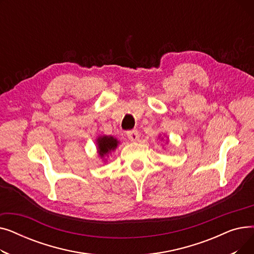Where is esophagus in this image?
Wrapping results in <instances>:
<instances>
[{
  "instance_id": "1",
  "label": "esophagus",
  "mask_w": 254,
  "mask_h": 254,
  "mask_svg": "<svg viewBox=\"0 0 254 254\" xmlns=\"http://www.w3.org/2000/svg\"><path fill=\"white\" fill-rule=\"evenodd\" d=\"M127 139H128L129 141H131V142H136V141H138V140H139L140 135H139V132H138L136 129H134V130H129V131H127Z\"/></svg>"
}]
</instances>
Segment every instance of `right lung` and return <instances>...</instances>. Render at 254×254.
Listing matches in <instances>:
<instances>
[{
  "instance_id": "right-lung-1",
  "label": "right lung",
  "mask_w": 254,
  "mask_h": 254,
  "mask_svg": "<svg viewBox=\"0 0 254 254\" xmlns=\"http://www.w3.org/2000/svg\"><path fill=\"white\" fill-rule=\"evenodd\" d=\"M118 141L112 136H101L97 139L98 145V152L101 158H104L112 151H114L117 147Z\"/></svg>"
}]
</instances>
